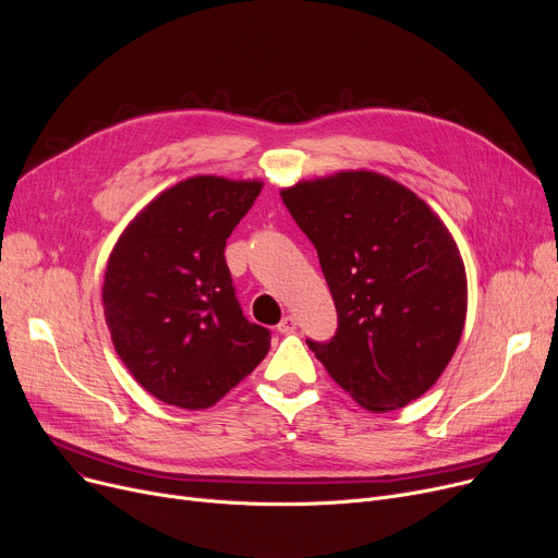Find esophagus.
<instances>
[{
  "label": "esophagus",
  "mask_w": 558,
  "mask_h": 558,
  "mask_svg": "<svg viewBox=\"0 0 558 558\" xmlns=\"http://www.w3.org/2000/svg\"><path fill=\"white\" fill-rule=\"evenodd\" d=\"M294 330H296V318L291 316V314L282 316V320H280V324H278V332L287 335V332H294Z\"/></svg>",
  "instance_id": "obj_1"
}]
</instances>
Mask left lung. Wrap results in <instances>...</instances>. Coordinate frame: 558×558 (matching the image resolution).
<instances>
[{"label": "left lung", "mask_w": 558, "mask_h": 558, "mask_svg": "<svg viewBox=\"0 0 558 558\" xmlns=\"http://www.w3.org/2000/svg\"><path fill=\"white\" fill-rule=\"evenodd\" d=\"M280 196L314 244L337 307L335 337L307 339L316 360L371 412L421 398L465 320V271L444 221L375 171H341Z\"/></svg>", "instance_id": "left-lung-1"}]
</instances>
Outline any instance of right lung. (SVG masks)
<instances>
[{
	"instance_id": "right-lung-1",
	"label": "right lung",
	"mask_w": 558,
	"mask_h": 558,
	"mask_svg": "<svg viewBox=\"0 0 558 558\" xmlns=\"http://www.w3.org/2000/svg\"><path fill=\"white\" fill-rule=\"evenodd\" d=\"M259 190L194 175L146 205L110 253L104 314L114 350L167 404L213 407L269 353L271 332L244 316L223 255Z\"/></svg>"
}]
</instances>
